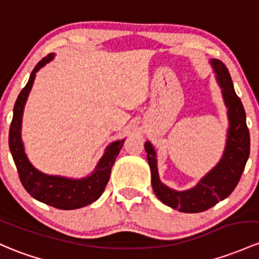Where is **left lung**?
<instances>
[{"mask_svg":"<svg viewBox=\"0 0 259 259\" xmlns=\"http://www.w3.org/2000/svg\"><path fill=\"white\" fill-rule=\"evenodd\" d=\"M209 64L212 65L227 108L228 129L225 150L220 161L194 187L178 191L161 182L157 171L156 151L150 141H145V151L150 166L151 185L155 195L168 207L186 213L206 211L232 194L243 172L251 148L246 111L233 88L230 72L219 59H211Z\"/></svg>","mask_w":259,"mask_h":259,"instance_id":"1","label":"left lung"}]
</instances>
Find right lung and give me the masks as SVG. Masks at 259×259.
<instances>
[{
    "mask_svg": "<svg viewBox=\"0 0 259 259\" xmlns=\"http://www.w3.org/2000/svg\"><path fill=\"white\" fill-rule=\"evenodd\" d=\"M53 58L54 54L51 53L42 61L38 62L29 75L26 87L18 95L15 108H13V118L10 126L8 144H10L11 154L17 167L22 185L32 197L59 209H75L91 205L104 192L109 178H110L111 167L124 145L125 139L109 144L94 170L92 171L91 175H87L85 178L72 179L65 178V176L48 175L31 164L24 152V145L21 138L22 116H23L27 98L36 79V73L40 68L50 63Z\"/></svg>",
    "mask_w": 259,
    "mask_h": 259,
    "instance_id": "obj_1",
    "label": "right lung"
}]
</instances>
